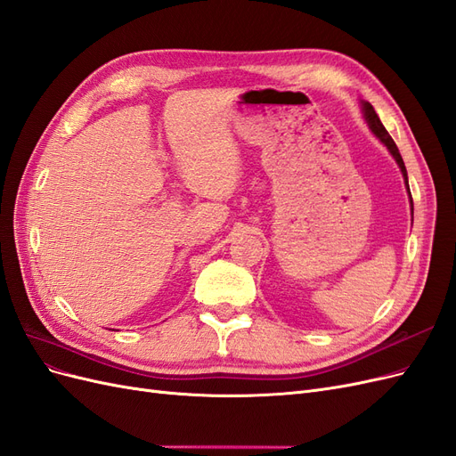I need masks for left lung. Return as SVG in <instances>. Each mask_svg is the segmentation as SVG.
Masks as SVG:
<instances>
[{"label":"left lung","instance_id":"obj_1","mask_svg":"<svg viewBox=\"0 0 456 456\" xmlns=\"http://www.w3.org/2000/svg\"><path fill=\"white\" fill-rule=\"evenodd\" d=\"M362 114H363V118H365V121H367V126H369L370 133L375 134L377 139H379L386 148H388V151L392 154V158H394V159H395V163H397V167L402 169L403 181H405V184H407V191H409V178H407V169H405L403 158H402V154H399V150H397L395 142L392 141V136L388 134V131H386V127H384L382 123H380V119H379V116H377V112H375V108H372L369 102L362 101ZM409 196H411V191H409ZM411 205H412V200H411Z\"/></svg>","mask_w":456,"mask_h":456}]
</instances>
